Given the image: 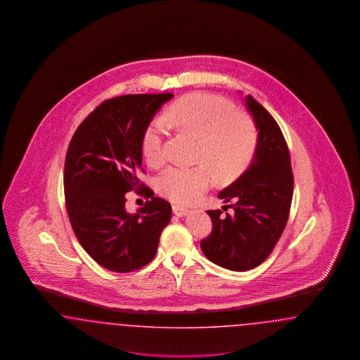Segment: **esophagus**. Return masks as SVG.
Returning a JSON list of instances; mask_svg holds the SVG:
<instances>
[{
	"label": "esophagus",
	"mask_w": 360,
	"mask_h": 360,
	"mask_svg": "<svg viewBox=\"0 0 360 360\" xmlns=\"http://www.w3.org/2000/svg\"><path fill=\"white\" fill-rule=\"evenodd\" d=\"M173 213L176 217H184L187 213V209L179 205H173Z\"/></svg>",
	"instance_id": "esophagus-1"
}]
</instances>
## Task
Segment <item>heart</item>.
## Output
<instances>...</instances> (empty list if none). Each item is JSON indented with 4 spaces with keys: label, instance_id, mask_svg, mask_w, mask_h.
<instances>
[{
    "label": "heart",
    "instance_id": "obj_1",
    "mask_svg": "<svg viewBox=\"0 0 360 360\" xmlns=\"http://www.w3.org/2000/svg\"><path fill=\"white\" fill-rule=\"evenodd\" d=\"M174 127L200 138L194 167L169 166L157 178L158 191L175 203L197 201L214 182L213 172L221 178L243 173L257 147V127L252 117L236 112L231 101L210 94H190L173 103L166 117ZM166 126L153 120L144 129L142 148L151 165L166 157Z\"/></svg>",
    "mask_w": 360,
    "mask_h": 360
}]
</instances>
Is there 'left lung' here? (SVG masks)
<instances>
[{
    "label": "left lung",
    "instance_id": "1",
    "mask_svg": "<svg viewBox=\"0 0 360 360\" xmlns=\"http://www.w3.org/2000/svg\"><path fill=\"white\" fill-rule=\"evenodd\" d=\"M245 104L259 129L253 162L218 197L231 205L233 213L207 210L212 233L201 241L203 255L231 271H249L259 266L272 253L287 225L293 173L285 138L274 116L252 96Z\"/></svg>",
    "mask_w": 360,
    "mask_h": 360
}]
</instances>
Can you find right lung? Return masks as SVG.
I'll return each mask as SVG.
<instances>
[{
    "mask_svg": "<svg viewBox=\"0 0 360 360\" xmlns=\"http://www.w3.org/2000/svg\"><path fill=\"white\" fill-rule=\"evenodd\" d=\"M173 94L123 95L104 101L77 127L64 165L65 207L77 241L103 268L127 274L155 257L172 205L151 194L136 174L144 129ZM152 197L138 214L125 212V193Z\"/></svg>",
    "mask_w": 360,
    "mask_h": 360,
    "instance_id": "right-lung-1",
    "label": "right lung"
}]
</instances>
